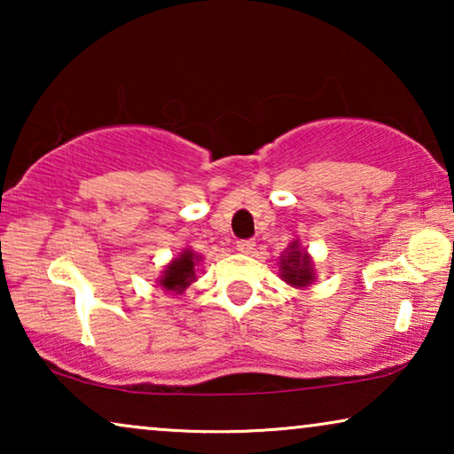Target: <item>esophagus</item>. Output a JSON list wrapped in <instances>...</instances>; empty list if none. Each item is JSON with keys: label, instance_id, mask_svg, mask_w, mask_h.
<instances>
[{"label": "esophagus", "instance_id": "34e87169", "mask_svg": "<svg viewBox=\"0 0 454 454\" xmlns=\"http://www.w3.org/2000/svg\"><path fill=\"white\" fill-rule=\"evenodd\" d=\"M254 246H256V241H254V239H241V241H238V250L241 254H252L254 252Z\"/></svg>", "mask_w": 454, "mask_h": 454}]
</instances>
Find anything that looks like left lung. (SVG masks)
<instances>
[{
  "label": "left lung",
  "instance_id": "1",
  "mask_svg": "<svg viewBox=\"0 0 454 454\" xmlns=\"http://www.w3.org/2000/svg\"><path fill=\"white\" fill-rule=\"evenodd\" d=\"M278 277L295 289H306L316 281L314 260L300 239L291 241L278 260Z\"/></svg>",
  "mask_w": 454,
  "mask_h": 454
}]
</instances>
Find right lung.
<instances>
[{
  "label": "right lung",
  "instance_id": "1",
  "mask_svg": "<svg viewBox=\"0 0 454 454\" xmlns=\"http://www.w3.org/2000/svg\"><path fill=\"white\" fill-rule=\"evenodd\" d=\"M200 262H202L200 254H196L192 247H184L176 258H171L169 262L165 264L157 285L163 291H167V294L182 295L184 291L198 278L196 272H198V264Z\"/></svg>",
  "mask_w": 454,
  "mask_h": 454
}]
</instances>
